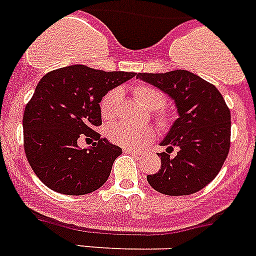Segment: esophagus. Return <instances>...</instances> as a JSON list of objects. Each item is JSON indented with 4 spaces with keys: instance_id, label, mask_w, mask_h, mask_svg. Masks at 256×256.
I'll list each match as a JSON object with an SVG mask.
<instances>
[{
    "instance_id": "34e87169",
    "label": "esophagus",
    "mask_w": 256,
    "mask_h": 256,
    "mask_svg": "<svg viewBox=\"0 0 256 256\" xmlns=\"http://www.w3.org/2000/svg\"><path fill=\"white\" fill-rule=\"evenodd\" d=\"M124 154H135V156H140V154H142V151H136V150H132V148H128V147H124Z\"/></svg>"
}]
</instances>
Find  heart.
<instances>
[{
	"label": "heart",
	"mask_w": 256,
	"mask_h": 256,
	"mask_svg": "<svg viewBox=\"0 0 256 256\" xmlns=\"http://www.w3.org/2000/svg\"><path fill=\"white\" fill-rule=\"evenodd\" d=\"M135 98L140 102L148 110H158L162 108L165 104V96L160 91L150 87V86H138L134 88ZM122 104V91L120 88L112 90L102 98L100 109L102 116L106 121H113L118 116V112ZM158 124L161 128L168 126V118L165 116H160ZM106 134L109 139L116 144L122 147L138 148L147 144L148 142L154 138V128L150 126L138 128L132 124L126 122H117V124H109L106 128Z\"/></svg>",
	"instance_id": "obj_1"
}]
</instances>
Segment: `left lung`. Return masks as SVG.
Masks as SVG:
<instances>
[{"instance_id": "8db88e82", "label": "left lung", "mask_w": 256, "mask_h": 256, "mask_svg": "<svg viewBox=\"0 0 256 256\" xmlns=\"http://www.w3.org/2000/svg\"><path fill=\"white\" fill-rule=\"evenodd\" d=\"M136 78L154 86L174 102L178 118L160 146L161 169L147 181L165 195H190L218 174L230 147V110L214 84L188 70L164 74L139 72ZM176 148L178 154L170 156Z\"/></svg>"}]
</instances>
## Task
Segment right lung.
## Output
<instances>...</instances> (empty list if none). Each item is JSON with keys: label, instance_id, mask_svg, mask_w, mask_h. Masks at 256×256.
Segmentation results:
<instances>
[{"label": "right lung", "instance_id": "right-lung-1", "mask_svg": "<svg viewBox=\"0 0 256 256\" xmlns=\"http://www.w3.org/2000/svg\"><path fill=\"white\" fill-rule=\"evenodd\" d=\"M135 72H102L72 65L45 74L23 114L24 152L32 170L53 191L83 195L102 188L122 148L102 138L100 102ZM88 136L94 148H80Z\"/></svg>", "mask_w": 256, "mask_h": 256}]
</instances>
